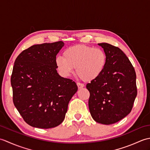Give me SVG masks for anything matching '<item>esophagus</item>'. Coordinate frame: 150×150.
<instances>
[{
  "instance_id": "1",
  "label": "esophagus",
  "mask_w": 150,
  "mask_h": 150,
  "mask_svg": "<svg viewBox=\"0 0 150 150\" xmlns=\"http://www.w3.org/2000/svg\"><path fill=\"white\" fill-rule=\"evenodd\" d=\"M77 86H78L79 89H81V88H82L83 87H84V84H82V83H80V82H77Z\"/></svg>"
}]
</instances>
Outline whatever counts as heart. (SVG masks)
Masks as SVG:
<instances>
[{
    "instance_id": "b5f03b06",
    "label": "heart",
    "mask_w": 150,
    "mask_h": 150,
    "mask_svg": "<svg viewBox=\"0 0 150 150\" xmlns=\"http://www.w3.org/2000/svg\"><path fill=\"white\" fill-rule=\"evenodd\" d=\"M106 60V53L102 49L79 45L67 48L63 52V57H57L55 62L64 76H69L76 68V73L79 77L90 81L103 73Z\"/></svg>"
}]
</instances>
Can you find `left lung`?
Masks as SVG:
<instances>
[{"label": "left lung", "mask_w": 150, "mask_h": 150, "mask_svg": "<svg viewBox=\"0 0 150 150\" xmlns=\"http://www.w3.org/2000/svg\"><path fill=\"white\" fill-rule=\"evenodd\" d=\"M104 49L107 60L103 73L86 84L90 91L88 106L97 122L114 124L131 112L137 95L135 69L118 47L108 43Z\"/></svg>", "instance_id": "8db88e82"}]
</instances>
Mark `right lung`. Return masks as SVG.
<instances>
[{"label":"right lung","mask_w":150,"mask_h":150,"mask_svg":"<svg viewBox=\"0 0 150 150\" xmlns=\"http://www.w3.org/2000/svg\"><path fill=\"white\" fill-rule=\"evenodd\" d=\"M64 44L62 41L35 44L22 51L15 61L11 76L13 101L31 126H59L78 90L74 81L57 71L56 55Z\"/></svg>","instance_id":"add662e5"}]
</instances>
